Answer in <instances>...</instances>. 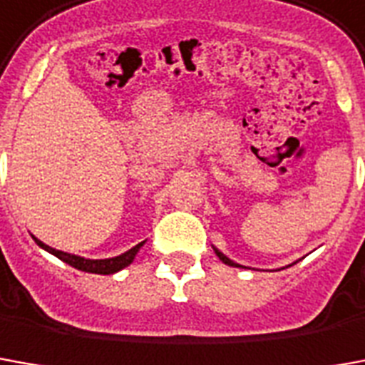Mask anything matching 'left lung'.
<instances>
[{
    "mask_svg": "<svg viewBox=\"0 0 365 365\" xmlns=\"http://www.w3.org/2000/svg\"><path fill=\"white\" fill-rule=\"evenodd\" d=\"M215 253H217L219 259H221V261L225 262V264H229V267H241V264H237V262H233V261H231V259H227V257H225V255H223V253H219L217 249H215Z\"/></svg>",
    "mask_w": 365,
    "mask_h": 365,
    "instance_id": "obj_1",
    "label": "left lung"
}]
</instances>
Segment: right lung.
<instances>
[{
	"label": "right lung",
	"instance_id": "obj_1",
	"mask_svg": "<svg viewBox=\"0 0 365 365\" xmlns=\"http://www.w3.org/2000/svg\"><path fill=\"white\" fill-rule=\"evenodd\" d=\"M39 247H43L45 251H49L51 255H55L58 257L63 262H67L71 267H75L78 271H85V272H94V274H112V272H118L124 267H128L130 262L134 261V257L140 251V247L144 243H138L136 247H132L130 251L126 253H122L120 257H114V259H83V257H76V255H68L63 253V251H57V249H53L49 245L41 243L39 239H35Z\"/></svg>",
	"mask_w": 365,
	"mask_h": 365
}]
</instances>
